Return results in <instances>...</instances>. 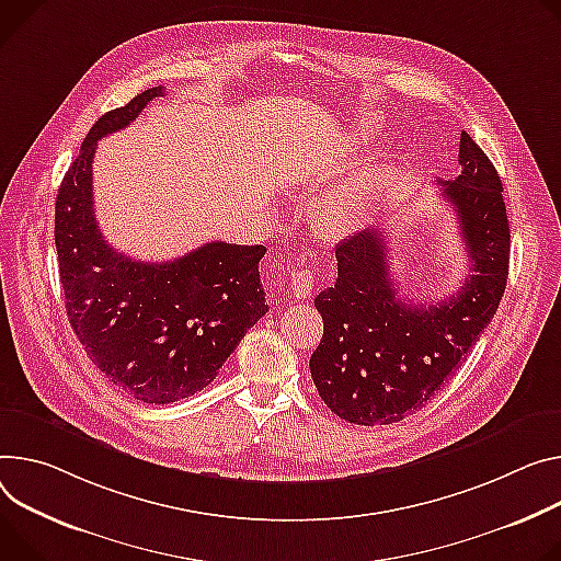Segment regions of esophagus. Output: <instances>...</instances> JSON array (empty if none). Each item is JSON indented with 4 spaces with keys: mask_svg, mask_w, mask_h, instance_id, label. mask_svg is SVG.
<instances>
[{
    "mask_svg": "<svg viewBox=\"0 0 561 561\" xmlns=\"http://www.w3.org/2000/svg\"><path fill=\"white\" fill-rule=\"evenodd\" d=\"M316 286V277L313 271L295 266L290 268V290L295 297H309L313 293Z\"/></svg>",
    "mask_w": 561,
    "mask_h": 561,
    "instance_id": "34e87169",
    "label": "esophagus"
}]
</instances>
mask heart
<instances>
[{"label": "heart", "mask_w": 561, "mask_h": 561, "mask_svg": "<svg viewBox=\"0 0 561 561\" xmlns=\"http://www.w3.org/2000/svg\"><path fill=\"white\" fill-rule=\"evenodd\" d=\"M376 127L374 123L365 125V131L371 134ZM360 187H342L333 192L322 206V224L329 230H346L353 226L355 217H358V206H360Z\"/></svg>", "instance_id": "1"}]
</instances>
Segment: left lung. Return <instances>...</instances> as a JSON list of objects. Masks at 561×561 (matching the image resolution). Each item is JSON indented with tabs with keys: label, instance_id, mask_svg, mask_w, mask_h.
<instances>
[{
	"label": "left lung",
	"instance_id": "obj_1",
	"mask_svg": "<svg viewBox=\"0 0 561 561\" xmlns=\"http://www.w3.org/2000/svg\"><path fill=\"white\" fill-rule=\"evenodd\" d=\"M458 163L454 181L438 179L472 264L456 295L427 307L398 297L378 226L335 248L337 279L316 297L324 335L309 365L324 404L348 423L389 425L421 410L499 309L511 262L503 185L466 131Z\"/></svg>",
	"mask_w": 561,
	"mask_h": 561
}]
</instances>
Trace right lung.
<instances>
[{
    "label": "right lung",
    "instance_id": "right-lung-1",
    "mask_svg": "<svg viewBox=\"0 0 561 561\" xmlns=\"http://www.w3.org/2000/svg\"><path fill=\"white\" fill-rule=\"evenodd\" d=\"M163 87L100 116L56 198V248L69 324L91 363L138 402L168 404L208 387L241 337L268 313L264 245L213 241L172 262L116 252L93 215L100 138L138 118Z\"/></svg>",
    "mask_w": 561,
    "mask_h": 561
}]
</instances>
